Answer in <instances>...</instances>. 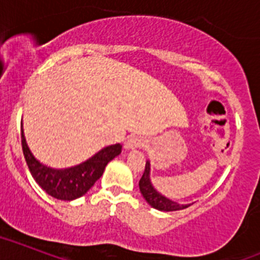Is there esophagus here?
<instances>
[{"label":"esophagus","mask_w":260,"mask_h":260,"mask_svg":"<svg viewBox=\"0 0 260 260\" xmlns=\"http://www.w3.org/2000/svg\"><path fill=\"white\" fill-rule=\"evenodd\" d=\"M125 149H136V148H143L144 147V141L143 139L137 136H131L128 137V140L125 141Z\"/></svg>","instance_id":"34e87169"}]
</instances>
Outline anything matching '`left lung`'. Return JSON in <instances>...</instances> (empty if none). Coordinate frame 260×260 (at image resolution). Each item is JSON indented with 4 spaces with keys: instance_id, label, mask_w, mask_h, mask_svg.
I'll return each instance as SVG.
<instances>
[{
    "instance_id": "8db88e82",
    "label": "left lung",
    "mask_w": 260,
    "mask_h": 260,
    "mask_svg": "<svg viewBox=\"0 0 260 260\" xmlns=\"http://www.w3.org/2000/svg\"><path fill=\"white\" fill-rule=\"evenodd\" d=\"M149 173H150V165L147 161V164H145V171H144L143 173V177H141L140 181H139V187H140V191L141 194H143V197L145 198V201H147L152 208L161 211H176V210H182V209H186L187 206H190V205H180L177 204V202H174V201L169 200V198L161 196V194L158 193L153 186H152V184H150Z\"/></svg>"
}]
</instances>
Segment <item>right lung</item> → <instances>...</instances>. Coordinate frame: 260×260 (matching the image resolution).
<instances>
[{
  "mask_svg": "<svg viewBox=\"0 0 260 260\" xmlns=\"http://www.w3.org/2000/svg\"><path fill=\"white\" fill-rule=\"evenodd\" d=\"M21 143L26 164L37 184L51 197L63 201H73L86 194L102 177L107 164L121 153V145L115 144L103 148L95 156L76 167L52 169L32 156L26 144L23 129H21Z\"/></svg>",
  "mask_w": 260,
  "mask_h": 260,
  "instance_id": "1",
  "label": "right lung"
}]
</instances>
